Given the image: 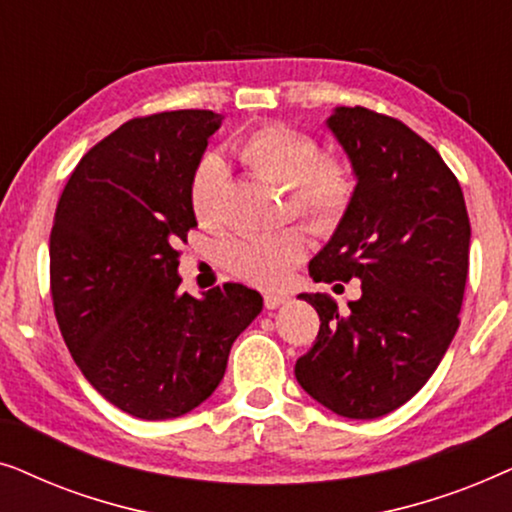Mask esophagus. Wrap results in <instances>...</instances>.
<instances>
[{"label":"esophagus","instance_id":"34e87169","mask_svg":"<svg viewBox=\"0 0 512 512\" xmlns=\"http://www.w3.org/2000/svg\"><path fill=\"white\" fill-rule=\"evenodd\" d=\"M286 300H289V296H282V293H265L263 296V303L268 310H277V307L284 305Z\"/></svg>","mask_w":512,"mask_h":512}]
</instances>
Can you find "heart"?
Listing matches in <instances>:
<instances>
[{"label":"heart","instance_id":"heart-1","mask_svg":"<svg viewBox=\"0 0 512 512\" xmlns=\"http://www.w3.org/2000/svg\"><path fill=\"white\" fill-rule=\"evenodd\" d=\"M237 156L244 165L291 188V207L314 228L331 230L345 219L356 193V177L345 160L321 158L319 144L305 132L282 123H268L251 130L237 142ZM226 165L207 156L191 179V207L202 226H219L226 191ZM307 254L305 235L296 228L265 235H242L228 242V270L244 282L277 289Z\"/></svg>","mask_w":512,"mask_h":512}]
</instances>
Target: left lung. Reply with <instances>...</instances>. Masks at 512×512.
Returning a JSON list of instances; mask_svg holds the SVG:
<instances>
[{
	"label": "left lung",
	"instance_id": "1",
	"mask_svg": "<svg viewBox=\"0 0 512 512\" xmlns=\"http://www.w3.org/2000/svg\"><path fill=\"white\" fill-rule=\"evenodd\" d=\"M326 128L347 153L356 193L310 277L361 279V298L340 312L328 293H300L321 326L296 380L335 415L375 419L424 387L457 333L471 223L457 177L408 125L335 107Z\"/></svg>",
	"mask_w": 512,
	"mask_h": 512
}]
</instances>
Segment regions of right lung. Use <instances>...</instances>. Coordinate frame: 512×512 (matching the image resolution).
<instances>
[{
    "label": "right lung",
    "instance_id": "right-lung-1",
    "mask_svg": "<svg viewBox=\"0 0 512 512\" xmlns=\"http://www.w3.org/2000/svg\"><path fill=\"white\" fill-rule=\"evenodd\" d=\"M223 116L181 109L132 118L69 177L51 230V293L86 380L139 419L181 417L219 387L261 293L179 291V251L198 226L191 179Z\"/></svg>",
    "mask_w": 512,
    "mask_h": 512
}]
</instances>
